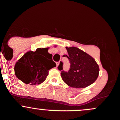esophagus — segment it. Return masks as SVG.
Returning a JSON list of instances; mask_svg holds the SVG:
<instances>
[{
  "label": "esophagus",
  "instance_id": "1",
  "mask_svg": "<svg viewBox=\"0 0 120 120\" xmlns=\"http://www.w3.org/2000/svg\"><path fill=\"white\" fill-rule=\"evenodd\" d=\"M60 62H61V60H60V61H59V62H57V63H56V64H57V66L59 65V64H60Z\"/></svg>",
  "mask_w": 120,
  "mask_h": 120
}]
</instances>
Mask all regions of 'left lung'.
<instances>
[{
	"mask_svg": "<svg viewBox=\"0 0 120 120\" xmlns=\"http://www.w3.org/2000/svg\"><path fill=\"white\" fill-rule=\"evenodd\" d=\"M68 55L63 56L69 59L71 64L68 72L62 71L61 77L69 86L75 88H85L96 80L99 68L95 59L89 54L75 47H66ZM59 70H63V63L60 62Z\"/></svg>",
	"mask_w": 120,
	"mask_h": 120,
	"instance_id": "left-lung-1",
	"label": "left lung"
}]
</instances>
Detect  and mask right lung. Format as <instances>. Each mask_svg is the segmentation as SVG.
<instances>
[{
  "instance_id": "1",
  "label": "right lung",
  "mask_w": 120,
  "mask_h": 120,
  "mask_svg": "<svg viewBox=\"0 0 120 120\" xmlns=\"http://www.w3.org/2000/svg\"><path fill=\"white\" fill-rule=\"evenodd\" d=\"M49 48H38L35 51L27 52L16 62L15 73L20 80L30 85H39L46 80L49 69L55 67ZM50 57L51 60L46 59Z\"/></svg>"
}]
</instances>
